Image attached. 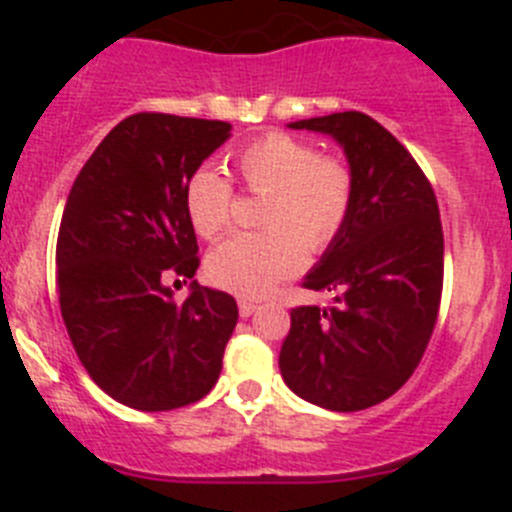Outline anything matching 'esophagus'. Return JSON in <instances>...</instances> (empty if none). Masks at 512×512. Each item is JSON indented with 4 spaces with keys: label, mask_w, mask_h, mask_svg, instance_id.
<instances>
[{
    "label": "esophagus",
    "mask_w": 512,
    "mask_h": 512,
    "mask_svg": "<svg viewBox=\"0 0 512 512\" xmlns=\"http://www.w3.org/2000/svg\"><path fill=\"white\" fill-rule=\"evenodd\" d=\"M238 310H241V318H251L253 312L259 310V305H256V302H251V300H241V302H238Z\"/></svg>",
    "instance_id": "1"
}]
</instances>
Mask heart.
<instances>
[{
    "mask_svg": "<svg viewBox=\"0 0 512 512\" xmlns=\"http://www.w3.org/2000/svg\"><path fill=\"white\" fill-rule=\"evenodd\" d=\"M235 171L253 197H264V230L230 238L207 259L215 287L261 297L305 264V248L320 253L336 241L354 205L356 176L346 158L289 133H269L235 153ZM189 223L202 238H220L233 225L235 189L212 166L189 176L184 189Z\"/></svg>",
    "mask_w": 512,
    "mask_h": 512,
    "instance_id": "b5f03b06",
    "label": "heart"
}]
</instances>
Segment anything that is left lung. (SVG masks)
<instances>
[{
	"mask_svg": "<svg viewBox=\"0 0 512 512\" xmlns=\"http://www.w3.org/2000/svg\"><path fill=\"white\" fill-rule=\"evenodd\" d=\"M338 140L356 176L338 238L302 282L333 305L292 307L279 369L302 400L354 413L413 377L433 336L443 289V230L428 176L364 112L292 122Z\"/></svg>",
	"mask_w": 512,
	"mask_h": 512,
	"instance_id": "left-lung-1",
	"label": "left lung"
}]
</instances>
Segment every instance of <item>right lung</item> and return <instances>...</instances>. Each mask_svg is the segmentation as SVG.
I'll return each mask as SVG.
<instances>
[{
    "label": "right lung",
    "instance_id": "right-lung-1",
    "mask_svg": "<svg viewBox=\"0 0 512 512\" xmlns=\"http://www.w3.org/2000/svg\"><path fill=\"white\" fill-rule=\"evenodd\" d=\"M230 135V122L138 112L89 156L66 200L56 287L89 377L143 413L192 405L215 387L238 323L228 292L174 300L166 279H192L200 256L184 189Z\"/></svg>",
    "mask_w": 512,
    "mask_h": 512
}]
</instances>
